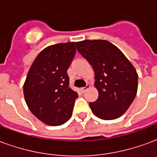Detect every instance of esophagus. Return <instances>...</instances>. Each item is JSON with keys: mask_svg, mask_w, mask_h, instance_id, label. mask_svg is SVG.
<instances>
[{"mask_svg": "<svg viewBox=\"0 0 157 157\" xmlns=\"http://www.w3.org/2000/svg\"><path fill=\"white\" fill-rule=\"evenodd\" d=\"M89 87H90V85L86 84V86L85 87H82V88H81V92H82V93H84V92H85L86 91V90L89 88Z\"/></svg>", "mask_w": 157, "mask_h": 157, "instance_id": "1", "label": "esophagus"}]
</instances>
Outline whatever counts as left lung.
Masks as SVG:
<instances>
[{"label": "left lung", "mask_w": 157, "mask_h": 157, "mask_svg": "<svg viewBox=\"0 0 157 157\" xmlns=\"http://www.w3.org/2000/svg\"><path fill=\"white\" fill-rule=\"evenodd\" d=\"M76 49L92 65L98 98L89 102L96 116L105 120L123 115L134 101L138 88V75L124 55L106 40L75 43Z\"/></svg>", "instance_id": "left-lung-1"}]
</instances>
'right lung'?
<instances>
[{"label": "right lung", "instance_id": "right-lung-1", "mask_svg": "<svg viewBox=\"0 0 157 157\" xmlns=\"http://www.w3.org/2000/svg\"><path fill=\"white\" fill-rule=\"evenodd\" d=\"M75 55V43L48 46L36 57L27 75L23 93L34 116L57 126L71 117L77 92L69 86L67 70Z\"/></svg>", "mask_w": 157, "mask_h": 157}]
</instances>
